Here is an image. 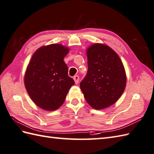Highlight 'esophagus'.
<instances>
[{
    "instance_id": "1",
    "label": "esophagus",
    "mask_w": 154,
    "mask_h": 154,
    "mask_svg": "<svg viewBox=\"0 0 154 154\" xmlns=\"http://www.w3.org/2000/svg\"><path fill=\"white\" fill-rule=\"evenodd\" d=\"M73 79H74V82H75V84H78V82H79L80 78H79V76H77V75H76V76H74Z\"/></svg>"
}]
</instances>
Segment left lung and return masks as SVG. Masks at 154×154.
<instances>
[{
	"label": "left lung",
	"mask_w": 154,
	"mask_h": 154,
	"mask_svg": "<svg viewBox=\"0 0 154 154\" xmlns=\"http://www.w3.org/2000/svg\"><path fill=\"white\" fill-rule=\"evenodd\" d=\"M86 53L88 69L80 89L91 107L97 110L107 108L125 91L126 76L123 64L118 54L104 44L91 45Z\"/></svg>",
	"instance_id": "8db88e82"
}]
</instances>
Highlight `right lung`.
Instances as JSON below:
<instances>
[{
	"mask_svg": "<svg viewBox=\"0 0 154 154\" xmlns=\"http://www.w3.org/2000/svg\"><path fill=\"white\" fill-rule=\"evenodd\" d=\"M68 52L69 49L60 44L43 46L34 53L26 68V90L35 105L44 110L59 108L74 84L64 61Z\"/></svg>",
	"mask_w": 154,
	"mask_h": 154,
	"instance_id": "obj_1",
	"label": "right lung"
}]
</instances>
